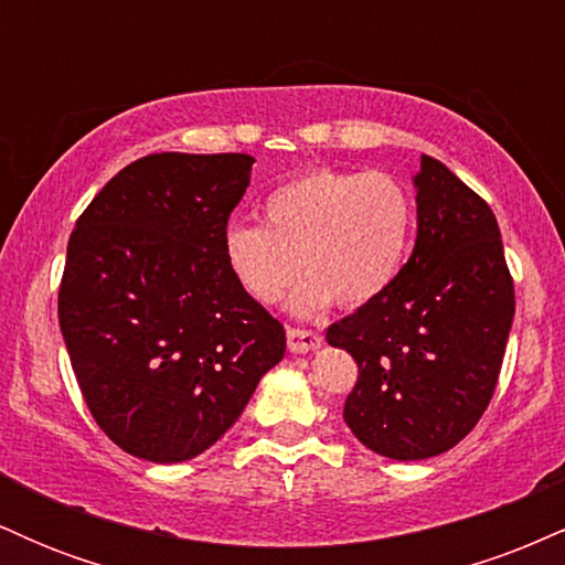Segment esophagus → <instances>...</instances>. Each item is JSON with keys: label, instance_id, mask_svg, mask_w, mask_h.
I'll return each mask as SVG.
<instances>
[{"label": "esophagus", "instance_id": "obj_1", "mask_svg": "<svg viewBox=\"0 0 565 565\" xmlns=\"http://www.w3.org/2000/svg\"><path fill=\"white\" fill-rule=\"evenodd\" d=\"M321 334L313 332V329H300V327H289L287 329V345L291 353H310V350L321 348Z\"/></svg>", "mask_w": 565, "mask_h": 565}]
</instances>
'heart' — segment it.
<instances>
[{
	"mask_svg": "<svg viewBox=\"0 0 565 565\" xmlns=\"http://www.w3.org/2000/svg\"><path fill=\"white\" fill-rule=\"evenodd\" d=\"M265 225L231 223L223 260L233 281L260 305L284 297L316 316L334 300L345 308L380 297L398 276L412 238V196L393 174L310 170L263 201Z\"/></svg>",
	"mask_w": 565,
	"mask_h": 565,
	"instance_id": "heart-1",
	"label": "heart"
}]
</instances>
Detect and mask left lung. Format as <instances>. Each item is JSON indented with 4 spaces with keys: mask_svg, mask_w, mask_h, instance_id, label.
<instances>
[{
    "mask_svg": "<svg viewBox=\"0 0 565 565\" xmlns=\"http://www.w3.org/2000/svg\"><path fill=\"white\" fill-rule=\"evenodd\" d=\"M417 242L380 297L327 329L359 382L345 423L366 449L414 462L457 446L483 417L508 345L515 289L494 212L449 167L423 157Z\"/></svg>",
    "mask_w": 565,
    "mask_h": 565,
    "instance_id": "8db88e82",
    "label": "left lung"
}]
</instances>
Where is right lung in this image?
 I'll use <instances>...</instances> for the list:
<instances>
[{"label":"right lung","instance_id":"add662e5","mask_svg":"<svg viewBox=\"0 0 565 565\" xmlns=\"http://www.w3.org/2000/svg\"><path fill=\"white\" fill-rule=\"evenodd\" d=\"M252 164L246 153L142 157L71 233L61 332L95 423L132 457H199L284 359V327L223 260Z\"/></svg>","mask_w":565,"mask_h":565}]
</instances>
